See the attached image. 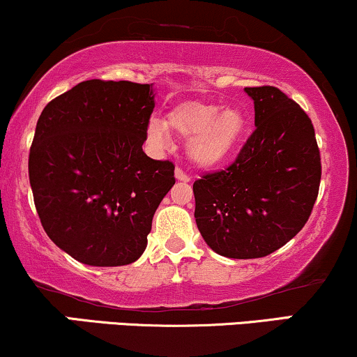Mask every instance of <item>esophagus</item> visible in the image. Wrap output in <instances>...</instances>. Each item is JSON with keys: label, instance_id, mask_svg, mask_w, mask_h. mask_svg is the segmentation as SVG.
<instances>
[{"label": "esophagus", "instance_id": "obj_1", "mask_svg": "<svg viewBox=\"0 0 357 357\" xmlns=\"http://www.w3.org/2000/svg\"><path fill=\"white\" fill-rule=\"evenodd\" d=\"M175 178H177L178 182H185V183L190 182V177H188V175L182 169H180V167L175 169Z\"/></svg>", "mask_w": 357, "mask_h": 357}]
</instances>
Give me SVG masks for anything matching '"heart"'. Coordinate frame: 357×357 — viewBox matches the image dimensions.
I'll use <instances>...</instances> for the list:
<instances>
[{
  "mask_svg": "<svg viewBox=\"0 0 357 357\" xmlns=\"http://www.w3.org/2000/svg\"><path fill=\"white\" fill-rule=\"evenodd\" d=\"M170 130L187 140V155L195 165L212 169L228 160L248 130V116L236 105L183 102L167 114V121L152 117L147 124L149 144L165 149Z\"/></svg>",
  "mask_w": 357,
  "mask_h": 357,
  "instance_id": "heart-1",
  "label": "heart"
}]
</instances>
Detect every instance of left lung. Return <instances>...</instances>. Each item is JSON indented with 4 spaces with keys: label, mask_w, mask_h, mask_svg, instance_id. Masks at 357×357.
Masks as SVG:
<instances>
[{
    "label": "left lung",
    "mask_w": 357,
    "mask_h": 357,
    "mask_svg": "<svg viewBox=\"0 0 357 357\" xmlns=\"http://www.w3.org/2000/svg\"><path fill=\"white\" fill-rule=\"evenodd\" d=\"M255 132L225 170L193 183L195 222L227 258L266 257L305 227L318 197L321 157L307 114L273 86L245 87Z\"/></svg>",
    "instance_id": "1"
}]
</instances>
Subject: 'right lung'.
Wrapping results in <instances>:
<instances>
[{
    "label": "right lung",
    "instance_id": "obj_1",
    "mask_svg": "<svg viewBox=\"0 0 357 357\" xmlns=\"http://www.w3.org/2000/svg\"><path fill=\"white\" fill-rule=\"evenodd\" d=\"M153 105V84L91 79L38 119L29 151L34 205L54 245L84 265L139 259L174 187V164L142 151Z\"/></svg>",
    "mask_w": 357,
    "mask_h": 357
}]
</instances>
